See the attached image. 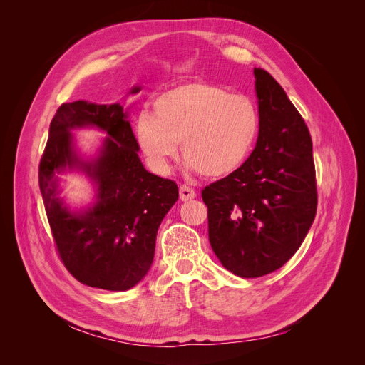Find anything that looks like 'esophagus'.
Segmentation results:
<instances>
[{"label":"esophagus","mask_w":365,"mask_h":365,"mask_svg":"<svg viewBox=\"0 0 365 365\" xmlns=\"http://www.w3.org/2000/svg\"><path fill=\"white\" fill-rule=\"evenodd\" d=\"M196 197V192L190 189L189 185H181L180 187V200L181 201H190Z\"/></svg>","instance_id":"34e87169"}]
</instances>
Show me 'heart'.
Returning a JSON list of instances; mask_svg holds the SVG:
<instances>
[{
    "mask_svg": "<svg viewBox=\"0 0 365 365\" xmlns=\"http://www.w3.org/2000/svg\"><path fill=\"white\" fill-rule=\"evenodd\" d=\"M152 113L138 114L134 135L148 164L163 175L181 143L187 169L224 178L244 165L260 132L259 106L250 96L201 81L161 93Z\"/></svg>",
    "mask_w": 365,
    "mask_h": 365,
    "instance_id": "b5f03b06",
    "label": "heart"
}]
</instances>
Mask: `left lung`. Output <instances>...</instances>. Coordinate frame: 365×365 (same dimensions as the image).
Here are the masks:
<instances>
[{
	"label": "left lung",
	"instance_id": "8db88e82",
	"mask_svg": "<svg viewBox=\"0 0 365 365\" xmlns=\"http://www.w3.org/2000/svg\"><path fill=\"white\" fill-rule=\"evenodd\" d=\"M260 132L235 173L207 185L208 240L222 267L244 279L282 268L317 213L312 140L274 77L254 68Z\"/></svg>",
	"mask_w": 365,
	"mask_h": 365
}]
</instances>
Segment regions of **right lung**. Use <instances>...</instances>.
I'll return each instance as SVG.
<instances>
[{
  "label": "right lung",
  "mask_w": 365,
  "mask_h": 365,
  "mask_svg": "<svg viewBox=\"0 0 365 365\" xmlns=\"http://www.w3.org/2000/svg\"><path fill=\"white\" fill-rule=\"evenodd\" d=\"M132 86L129 94L140 93ZM121 103H63L51 120L39 164V189L59 256L91 288L128 291L149 272L161 220L178 201V185L148 172ZM105 131L94 158L85 159L71 132ZM82 171L95 185V202L79 210L60 197L58 174Z\"/></svg>",
  "instance_id": "1"
}]
</instances>
